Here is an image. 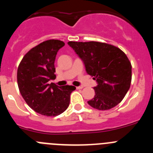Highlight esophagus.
I'll list each match as a JSON object with an SVG mask.
<instances>
[{"mask_svg":"<svg viewBox=\"0 0 153 153\" xmlns=\"http://www.w3.org/2000/svg\"><path fill=\"white\" fill-rule=\"evenodd\" d=\"M83 86H76V89H77V90H80V89H83Z\"/></svg>","mask_w":153,"mask_h":153,"instance_id":"obj_1","label":"esophagus"}]
</instances>
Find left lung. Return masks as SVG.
<instances>
[{
	"instance_id": "left-lung-1",
	"label": "left lung",
	"mask_w": 153,
	"mask_h": 153,
	"mask_svg": "<svg viewBox=\"0 0 153 153\" xmlns=\"http://www.w3.org/2000/svg\"><path fill=\"white\" fill-rule=\"evenodd\" d=\"M74 51L97 85L94 98L88 104L99 110L117 106L130 87L132 66L126 55L118 47L100 42L70 41Z\"/></svg>"
}]
</instances>
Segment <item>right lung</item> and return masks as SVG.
I'll return each mask as SVG.
<instances>
[{"mask_svg":"<svg viewBox=\"0 0 153 153\" xmlns=\"http://www.w3.org/2000/svg\"><path fill=\"white\" fill-rule=\"evenodd\" d=\"M65 44L49 40L27 53L17 69V84L21 96L35 112L56 117L67 109L74 86H56L50 81L56 79L54 62L59 50Z\"/></svg>","mask_w":153,"mask_h":153,"instance_id":"obj_1","label":"right lung"}]
</instances>
